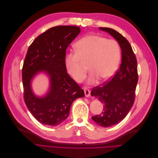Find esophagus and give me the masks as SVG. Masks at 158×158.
I'll list each match as a JSON object with an SVG mask.
<instances>
[{
  "label": "esophagus",
  "mask_w": 158,
  "mask_h": 158,
  "mask_svg": "<svg viewBox=\"0 0 158 158\" xmlns=\"http://www.w3.org/2000/svg\"><path fill=\"white\" fill-rule=\"evenodd\" d=\"M84 91H85V94L86 97H89L90 96V91L88 89H87L86 88H84Z\"/></svg>",
  "instance_id": "34e87169"
}]
</instances>
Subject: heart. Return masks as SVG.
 <instances>
[{"mask_svg":"<svg viewBox=\"0 0 158 158\" xmlns=\"http://www.w3.org/2000/svg\"><path fill=\"white\" fill-rule=\"evenodd\" d=\"M75 47L76 52L67 54L65 63L68 73L77 82L85 79L86 64H89L91 72L90 83L97 82L99 78L108 80L113 77L121 58L120 47L115 40L89 35L80 39Z\"/></svg>","mask_w":158,"mask_h":158,"instance_id":"obj_1","label":"heart"}]
</instances>
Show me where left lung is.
<instances>
[{
	"instance_id": "left-lung-1",
	"label": "left lung",
	"mask_w": 158,
	"mask_h": 158,
	"mask_svg": "<svg viewBox=\"0 0 158 158\" xmlns=\"http://www.w3.org/2000/svg\"><path fill=\"white\" fill-rule=\"evenodd\" d=\"M119 43L122 54L121 64L113 77L106 83L93 88L91 94L103 104L100 114L92 119L102 127H110L123 120L132 108L138 81L137 60L129 42L113 28L100 27Z\"/></svg>"
}]
</instances>
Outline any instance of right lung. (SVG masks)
I'll return each instance as SVG.
<instances>
[{
	"label": "right lung",
	"mask_w": 158,
	"mask_h": 158,
	"mask_svg": "<svg viewBox=\"0 0 158 158\" xmlns=\"http://www.w3.org/2000/svg\"><path fill=\"white\" fill-rule=\"evenodd\" d=\"M80 32L77 26L52 27L39 35L29 46L22 67L23 98L27 107L37 120L48 126H57L69 115L73 102L83 97V89L70 77L65 59L66 50ZM40 71L50 77L49 92L42 98L31 89V81Z\"/></svg>",
	"instance_id": "obj_1"
}]
</instances>
